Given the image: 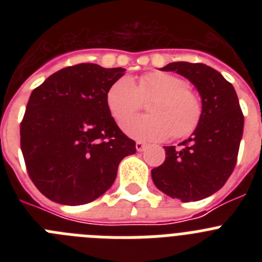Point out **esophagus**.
Returning a JSON list of instances; mask_svg holds the SVG:
<instances>
[{
  "mask_svg": "<svg viewBox=\"0 0 262 262\" xmlns=\"http://www.w3.org/2000/svg\"><path fill=\"white\" fill-rule=\"evenodd\" d=\"M135 147H136V149H138L139 152H142V151H144L145 147H147V144H145V143H143V142H140V140H139V142H136Z\"/></svg>",
  "mask_w": 262,
  "mask_h": 262,
  "instance_id": "obj_1",
  "label": "esophagus"
}]
</instances>
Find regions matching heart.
Masks as SVG:
<instances>
[{
	"mask_svg": "<svg viewBox=\"0 0 262 262\" xmlns=\"http://www.w3.org/2000/svg\"><path fill=\"white\" fill-rule=\"evenodd\" d=\"M148 104L149 116L137 117L123 123L127 135L140 140H163L190 136L200 126L202 101L189 88L185 78L168 72H149L140 76L138 82L129 77H120L106 94V103L111 115L122 123L141 108L143 100Z\"/></svg>",
	"mask_w": 262,
	"mask_h": 262,
	"instance_id": "1",
	"label": "heart"
}]
</instances>
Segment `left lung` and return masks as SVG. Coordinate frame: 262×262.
Masks as SVG:
<instances>
[{
  "mask_svg": "<svg viewBox=\"0 0 262 262\" xmlns=\"http://www.w3.org/2000/svg\"><path fill=\"white\" fill-rule=\"evenodd\" d=\"M176 71L190 80L202 97V118L181 148L165 147V161L152 169L157 189L182 202H195L224 186L237 161L244 115L232 84L201 62L177 61Z\"/></svg>",
  "mask_w": 262,
  "mask_h": 262,
  "instance_id": "left-lung-1",
  "label": "left lung"
}]
</instances>
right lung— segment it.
Returning a JSON list of instances; mask_svg holds the SVG:
<instances>
[{
	"instance_id": "obj_1",
	"label": "right lung",
	"mask_w": 262,
	"mask_h": 262,
	"mask_svg": "<svg viewBox=\"0 0 262 262\" xmlns=\"http://www.w3.org/2000/svg\"><path fill=\"white\" fill-rule=\"evenodd\" d=\"M123 68L81 62L53 73L32 90L20 122V149L38 190L61 205L102 195L119 163L136 152L106 103Z\"/></svg>"
}]
</instances>
